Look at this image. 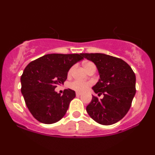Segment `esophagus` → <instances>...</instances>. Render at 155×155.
<instances>
[{
    "label": "esophagus",
    "mask_w": 155,
    "mask_h": 155,
    "mask_svg": "<svg viewBox=\"0 0 155 155\" xmlns=\"http://www.w3.org/2000/svg\"><path fill=\"white\" fill-rule=\"evenodd\" d=\"M76 96H80V95H81V92H76Z\"/></svg>",
    "instance_id": "1"
}]
</instances>
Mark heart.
I'll list each match as a JSON object with an SVG mask.
<instances>
[{"label":"heart","mask_w":155,"mask_h":155,"mask_svg":"<svg viewBox=\"0 0 155 155\" xmlns=\"http://www.w3.org/2000/svg\"><path fill=\"white\" fill-rule=\"evenodd\" d=\"M84 68L86 69L87 71H88L90 68L92 67H95V65H94V63H91V62H86V63H84ZM73 71V68L69 70L68 71V74L70 75L72 73ZM90 84L89 82H87V81H80V80H75V81H72L69 84V87L73 89V90H76L77 92H84L88 88V87L90 86Z\"/></svg>","instance_id":"b5f03b06"}]
</instances>
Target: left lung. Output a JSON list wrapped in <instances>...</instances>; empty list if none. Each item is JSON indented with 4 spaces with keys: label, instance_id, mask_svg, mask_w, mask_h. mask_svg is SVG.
Here are the masks:
<instances>
[{
    "label": "left lung",
    "instance_id": "obj_1",
    "mask_svg": "<svg viewBox=\"0 0 155 155\" xmlns=\"http://www.w3.org/2000/svg\"><path fill=\"white\" fill-rule=\"evenodd\" d=\"M93 62L100 79L92 90L102 99L92 96L86 110L92 120L101 124L110 125L122 120L129 111L136 94V75L131 67L120 58L101 54L82 53Z\"/></svg>",
    "mask_w": 155,
    "mask_h": 155
}]
</instances>
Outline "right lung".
<instances>
[{
	"label": "right lung",
	"instance_id": "1",
	"mask_svg": "<svg viewBox=\"0 0 155 155\" xmlns=\"http://www.w3.org/2000/svg\"><path fill=\"white\" fill-rule=\"evenodd\" d=\"M82 59V54H49L27 65L21 76V92L27 107L38 122L53 124L65 114L76 92L66 89L61 95L54 89L64 83L69 69Z\"/></svg>",
	"mask_w": 155,
	"mask_h": 155
}]
</instances>
